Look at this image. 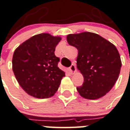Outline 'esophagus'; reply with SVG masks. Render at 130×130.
Instances as JSON below:
<instances>
[{
	"label": "esophagus",
	"mask_w": 130,
	"mask_h": 130,
	"mask_svg": "<svg viewBox=\"0 0 130 130\" xmlns=\"http://www.w3.org/2000/svg\"><path fill=\"white\" fill-rule=\"evenodd\" d=\"M69 70L72 74H74L76 72V68L74 64H72V65L69 67Z\"/></svg>",
	"instance_id": "34e87169"
}]
</instances>
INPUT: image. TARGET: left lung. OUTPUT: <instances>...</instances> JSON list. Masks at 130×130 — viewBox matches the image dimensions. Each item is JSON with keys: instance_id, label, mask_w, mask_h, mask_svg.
<instances>
[{"instance_id": "8db88e82", "label": "left lung", "mask_w": 130, "mask_h": 130, "mask_svg": "<svg viewBox=\"0 0 130 130\" xmlns=\"http://www.w3.org/2000/svg\"><path fill=\"white\" fill-rule=\"evenodd\" d=\"M67 40L78 51L77 68L84 77L83 85L76 88L79 95L90 100L106 95L118 79L122 66L116 46L90 32L70 34Z\"/></svg>"}]
</instances>
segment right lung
Segmentation results:
<instances>
[{"mask_svg": "<svg viewBox=\"0 0 130 130\" xmlns=\"http://www.w3.org/2000/svg\"><path fill=\"white\" fill-rule=\"evenodd\" d=\"M61 38L41 33L30 38L16 48L12 69L18 83L27 94L38 99L53 96L65 72L58 67L54 54Z\"/></svg>", "mask_w": 130, "mask_h": 130, "instance_id": "add662e5", "label": "right lung"}]
</instances>
